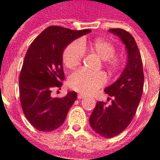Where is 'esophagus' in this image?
<instances>
[{
	"mask_svg": "<svg viewBox=\"0 0 160 160\" xmlns=\"http://www.w3.org/2000/svg\"><path fill=\"white\" fill-rule=\"evenodd\" d=\"M77 97H78V99H79V100H81V99H83V98L85 97V95H83V94H79Z\"/></svg>",
	"mask_w": 160,
	"mask_h": 160,
	"instance_id": "esophagus-1",
	"label": "esophagus"
}]
</instances>
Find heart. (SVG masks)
Masks as SVG:
<instances>
[{
	"label": "heart",
	"instance_id": "1",
	"mask_svg": "<svg viewBox=\"0 0 160 160\" xmlns=\"http://www.w3.org/2000/svg\"><path fill=\"white\" fill-rule=\"evenodd\" d=\"M90 49L105 60L107 67L115 70L119 65L118 59L114 57L115 49L108 41L96 40L90 44L85 41L73 42L66 47L63 54V61L65 66L70 69L76 67L81 62L84 51ZM106 82V76L104 73H92L85 70H79L74 72L69 79V85L73 90L83 94H92L102 87Z\"/></svg>",
	"mask_w": 160,
	"mask_h": 160
}]
</instances>
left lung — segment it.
Segmentation results:
<instances>
[{
    "instance_id": "1",
    "label": "left lung",
    "mask_w": 160,
    "mask_h": 160,
    "mask_svg": "<svg viewBox=\"0 0 160 160\" xmlns=\"http://www.w3.org/2000/svg\"><path fill=\"white\" fill-rule=\"evenodd\" d=\"M109 32L118 36L124 45L127 61L120 76L104 90L112 98L111 104L98 101L90 117L93 130L108 139L120 134L130 124L144 87L141 55L134 38L122 29H110Z\"/></svg>"
}]
</instances>
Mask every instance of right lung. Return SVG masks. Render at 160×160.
<instances>
[{"mask_svg": "<svg viewBox=\"0 0 160 160\" xmlns=\"http://www.w3.org/2000/svg\"><path fill=\"white\" fill-rule=\"evenodd\" d=\"M90 31L49 26L29 47L20 74V100L26 118L40 131L58 129L77 99L75 91H68L63 98H53L51 91L61 87L65 80L62 65L65 49Z\"/></svg>", "mask_w": 160, "mask_h": 160, "instance_id": "add662e5", "label": "right lung"}]
</instances>
